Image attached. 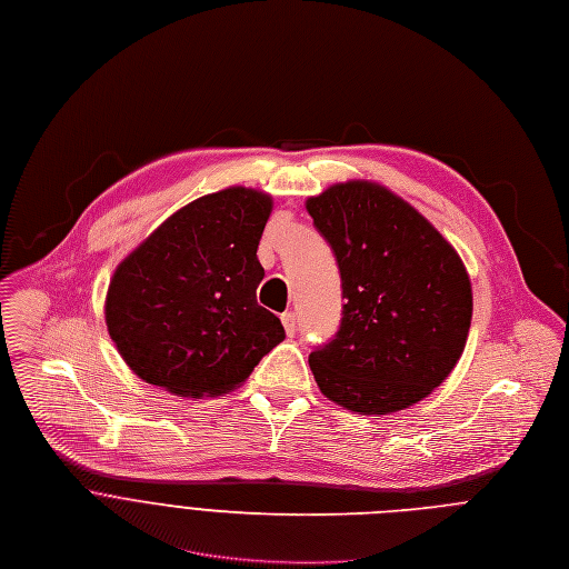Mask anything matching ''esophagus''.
Wrapping results in <instances>:
<instances>
[{"label": "esophagus", "mask_w": 569, "mask_h": 569, "mask_svg": "<svg viewBox=\"0 0 569 569\" xmlns=\"http://www.w3.org/2000/svg\"><path fill=\"white\" fill-rule=\"evenodd\" d=\"M280 318H282V325H284V329H287V336H293V333H296V329H298V322H296V313H293V311H284Z\"/></svg>", "instance_id": "34e87169"}]
</instances>
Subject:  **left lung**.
<instances>
[{
	"label": "left lung",
	"instance_id": "8db88e82",
	"mask_svg": "<svg viewBox=\"0 0 569 569\" xmlns=\"http://www.w3.org/2000/svg\"><path fill=\"white\" fill-rule=\"evenodd\" d=\"M343 289L333 338L309 355L325 397L386 415L428 397L460 361L473 293L460 256L412 206L348 181L307 199Z\"/></svg>",
	"mask_w": 569,
	"mask_h": 569
}]
</instances>
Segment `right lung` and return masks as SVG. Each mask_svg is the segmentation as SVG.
Returning a JSON list of instances; mask_svg holds the SVG:
<instances>
[{
  "label": "right lung",
  "mask_w": 569,
  "mask_h": 569,
  "mask_svg": "<svg viewBox=\"0 0 569 569\" xmlns=\"http://www.w3.org/2000/svg\"><path fill=\"white\" fill-rule=\"evenodd\" d=\"M271 197L226 188L177 210L113 273L107 329L126 363L174 395H219L284 338L258 305Z\"/></svg>",
  "instance_id": "1"
}]
</instances>
